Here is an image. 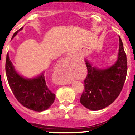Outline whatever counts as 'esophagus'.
I'll return each mask as SVG.
<instances>
[{"label":"esophagus","mask_w":135,"mask_h":135,"mask_svg":"<svg viewBox=\"0 0 135 135\" xmlns=\"http://www.w3.org/2000/svg\"><path fill=\"white\" fill-rule=\"evenodd\" d=\"M65 59H66V60H69V57H67L65 58ZM58 83H59V84H61V85H65V84H70V82H69V83H66V82H63V81H59Z\"/></svg>","instance_id":"34e87169"}]
</instances>
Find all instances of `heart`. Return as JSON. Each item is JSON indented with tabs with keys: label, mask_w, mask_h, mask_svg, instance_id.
I'll return each mask as SVG.
<instances>
[{
	"label": "heart",
	"mask_w": 135,
	"mask_h": 135,
	"mask_svg": "<svg viewBox=\"0 0 135 135\" xmlns=\"http://www.w3.org/2000/svg\"><path fill=\"white\" fill-rule=\"evenodd\" d=\"M72 80V78H66V80H65V81H70V80Z\"/></svg>",
	"instance_id": "1"
}]
</instances>
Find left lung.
<instances>
[{
    "instance_id": "left-lung-1",
    "label": "left lung",
    "mask_w": 135,
    "mask_h": 135,
    "mask_svg": "<svg viewBox=\"0 0 135 135\" xmlns=\"http://www.w3.org/2000/svg\"><path fill=\"white\" fill-rule=\"evenodd\" d=\"M119 46L116 62L107 69L94 67L86 59L88 75L84 80V91L80 98L83 106L91 110H99L111 104L122 91L127 72V57L123 42L119 36Z\"/></svg>"
}]
</instances>
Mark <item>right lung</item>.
Instances as JSON below:
<instances>
[{
  "label": "right lung",
  "instance_id": "1",
  "mask_svg": "<svg viewBox=\"0 0 135 135\" xmlns=\"http://www.w3.org/2000/svg\"><path fill=\"white\" fill-rule=\"evenodd\" d=\"M22 28L13 34L12 40ZM6 74L12 91L23 107L36 112L48 109L54 103L55 95L48 88L43 71L40 75L27 78L19 74L11 62L8 53L6 55Z\"/></svg>",
  "mask_w": 135,
  "mask_h": 135
}]
</instances>
